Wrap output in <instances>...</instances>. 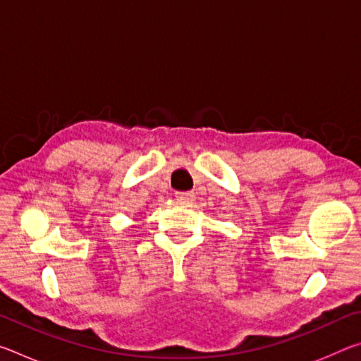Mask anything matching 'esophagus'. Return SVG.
Returning a JSON list of instances; mask_svg holds the SVG:
<instances>
[{
  "label": "esophagus",
  "instance_id": "34e87169",
  "mask_svg": "<svg viewBox=\"0 0 361 361\" xmlns=\"http://www.w3.org/2000/svg\"><path fill=\"white\" fill-rule=\"evenodd\" d=\"M175 197H176V200H180V202L188 204L194 199V192H189V191L188 192H176Z\"/></svg>",
  "mask_w": 361,
  "mask_h": 361
}]
</instances>
